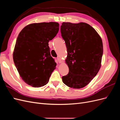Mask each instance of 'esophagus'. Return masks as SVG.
<instances>
[{
	"mask_svg": "<svg viewBox=\"0 0 120 120\" xmlns=\"http://www.w3.org/2000/svg\"><path fill=\"white\" fill-rule=\"evenodd\" d=\"M57 60L58 62H59V63H61V60L60 59L59 57H57Z\"/></svg>",
	"mask_w": 120,
	"mask_h": 120,
	"instance_id": "34e87169",
	"label": "esophagus"
}]
</instances>
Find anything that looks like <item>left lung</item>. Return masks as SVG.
<instances>
[{
	"label": "left lung",
	"instance_id": "1",
	"mask_svg": "<svg viewBox=\"0 0 120 120\" xmlns=\"http://www.w3.org/2000/svg\"><path fill=\"white\" fill-rule=\"evenodd\" d=\"M61 35L66 43L69 68L62 77L67 86L81 89L89 84L101 68L103 54L101 39L95 29L84 22H63Z\"/></svg>",
	"mask_w": 120,
	"mask_h": 120
}]
</instances>
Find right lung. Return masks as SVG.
<instances>
[{"mask_svg": "<svg viewBox=\"0 0 120 120\" xmlns=\"http://www.w3.org/2000/svg\"><path fill=\"white\" fill-rule=\"evenodd\" d=\"M59 30L57 22L29 24L17 38L13 54L14 64L20 77L35 88L46 85L56 64L50 56L49 42Z\"/></svg>", "mask_w": 120, "mask_h": 120, "instance_id": "1", "label": "right lung"}]
</instances>
